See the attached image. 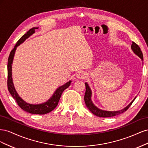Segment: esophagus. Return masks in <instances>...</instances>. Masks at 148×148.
Segmentation results:
<instances>
[{
  "instance_id": "1",
  "label": "esophagus",
  "mask_w": 148,
  "mask_h": 148,
  "mask_svg": "<svg viewBox=\"0 0 148 148\" xmlns=\"http://www.w3.org/2000/svg\"><path fill=\"white\" fill-rule=\"evenodd\" d=\"M86 74L83 71H80L77 74V78L78 79H83L86 77Z\"/></svg>"
}]
</instances>
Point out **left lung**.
I'll list each match as a JSON object with an SVG mask.
<instances>
[{
  "instance_id": "left-lung-1",
  "label": "left lung",
  "mask_w": 148,
  "mask_h": 148,
  "mask_svg": "<svg viewBox=\"0 0 148 148\" xmlns=\"http://www.w3.org/2000/svg\"><path fill=\"white\" fill-rule=\"evenodd\" d=\"M132 50L133 52L135 53V54L138 56L143 61V53L141 51V49L136 43L134 42H132V46H131ZM85 86H86V92H85V95H84V102L85 104H86V107H88V109L90 110L91 112L95 114V115L97 116V117H114V116L119 115L120 114H122L124 112L126 111L129 107L132 105L133 102L135 101L136 99V97L134 98L133 101L130 103V104L127 106L125 107L124 109H122L121 110H117V111H108V110H102L101 109H99L98 107H97L95 104H93V102L91 100V96H92V91L90 87L89 86V85L88 83H85Z\"/></svg>"
}]
</instances>
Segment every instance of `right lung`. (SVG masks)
<instances>
[{
  "label": "right lung",
  "mask_w": 148,
  "mask_h": 148,
  "mask_svg": "<svg viewBox=\"0 0 148 148\" xmlns=\"http://www.w3.org/2000/svg\"><path fill=\"white\" fill-rule=\"evenodd\" d=\"M38 28V27H34L30 29L27 33L24 34L23 36L18 41L15 46L11 51L9 57H8V59L7 86L8 91H9L12 97L14 98L15 100L17 102L18 105L23 110H25V112H27L30 114L43 115L50 112L52 111L56 108L57 106L58 105V103H59L62 92H64L65 89L69 87L71 83V81L66 82L64 84L62 85V86H59V88H57L55 92H53L52 96L49 98L47 101L41 103V104H33L26 102L22 99L16 92L14 86V84H13L12 79V64L15 51L16 50V47L20 46L21 44L23 43L26 39H28L31 35H33L34 33H35V29H37Z\"/></svg>",
  "instance_id": "1"
}]
</instances>
